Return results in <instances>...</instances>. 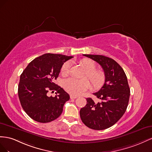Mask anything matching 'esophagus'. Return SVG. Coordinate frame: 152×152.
Wrapping results in <instances>:
<instances>
[{
	"label": "esophagus",
	"instance_id": "esophagus-1",
	"mask_svg": "<svg viewBox=\"0 0 152 152\" xmlns=\"http://www.w3.org/2000/svg\"><path fill=\"white\" fill-rule=\"evenodd\" d=\"M70 98H71V99H76V98H77V97H76V96H75V95H70Z\"/></svg>",
	"mask_w": 152,
	"mask_h": 152
}]
</instances>
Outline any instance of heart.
I'll use <instances>...</instances> for the list:
<instances>
[{
    "label": "heart",
    "mask_w": 152,
    "mask_h": 152,
    "mask_svg": "<svg viewBox=\"0 0 152 152\" xmlns=\"http://www.w3.org/2000/svg\"><path fill=\"white\" fill-rule=\"evenodd\" d=\"M80 64L85 69V78L77 80L70 77L65 80L63 83V86L68 93L74 95H77L83 92L90 87V82L91 88L94 90L101 89L106 81V76L103 71L95 69L97 67L96 64L93 60L88 58H83L80 60ZM71 63L70 62H65L61 67L62 75L66 76L69 72ZM86 78H87L86 79Z\"/></svg>",
    "instance_id": "b5f03b06"
}]
</instances>
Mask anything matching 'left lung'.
Listing matches in <instances>:
<instances>
[{
    "instance_id": "left-lung-1",
    "label": "left lung",
    "mask_w": 152,
    "mask_h": 152,
    "mask_svg": "<svg viewBox=\"0 0 152 152\" xmlns=\"http://www.w3.org/2000/svg\"><path fill=\"white\" fill-rule=\"evenodd\" d=\"M83 55L101 65L106 81L99 91L94 93L101 101L95 102L92 98H86V106L80 111L81 119L90 129H106L118 122L127 110L130 97L127 76L113 59L99 55Z\"/></svg>"
}]
</instances>
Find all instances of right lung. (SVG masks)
<instances>
[{"label": "right lung", "instance_id": "1", "mask_svg": "<svg viewBox=\"0 0 152 152\" xmlns=\"http://www.w3.org/2000/svg\"><path fill=\"white\" fill-rule=\"evenodd\" d=\"M71 56L46 53L34 59L21 73L18 97L23 110L30 118L41 123L50 122L62 114L69 95L53 83L60 69ZM56 90L55 97L47 96L48 91Z\"/></svg>", "mask_w": 152, "mask_h": 152}]
</instances>
